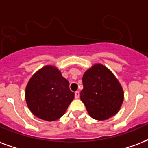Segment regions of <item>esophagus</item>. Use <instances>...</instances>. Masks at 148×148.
Returning a JSON list of instances; mask_svg holds the SVG:
<instances>
[{
  "mask_svg": "<svg viewBox=\"0 0 148 148\" xmlns=\"http://www.w3.org/2000/svg\"><path fill=\"white\" fill-rule=\"evenodd\" d=\"M80 96V93L78 91H76L75 92H74V97H75V99H78Z\"/></svg>",
  "mask_w": 148,
  "mask_h": 148,
  "instance_id": "esophagus-1",
  "label": "esophagus"
}]
</instances>
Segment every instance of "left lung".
<instances>
[{
	"mask_svg": "<svg viewBox=\"0 0 148 148\" xmlns=\"http://www.w3.org/2000/svg\"><path fill=\"white\" fill-rule=\"evenodd\" d=\"M81 100L88 114L103 121L119 112L124 99L120 83L113 73L101 64H96L85 71L82 77Z\"/></svg>",
	"mask_w": 148,
	"mask_h": 148,
	"instance_id": "1",
	"label": "left lung"
}]
</instances>
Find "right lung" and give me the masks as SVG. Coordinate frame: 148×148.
Listing matches in <instances>:
<instances>
[{
  "label": "right lung",
  "instance_id": "right-lung-1",
  "mask_svg": "<svg viewBox=\"0 0 148 148\" xmlns=\"http://www.w3.org/2000/svg\"><path fill=\"white\" fill-rule=\"evenodd\" d=\"M25 96L28 108L35 116L52 121L64 114L74 93L56 67L45 66L29 79Z\"/></svg>",
  "mask_w": 148,
  "mask_h": 148
}]
</instances>
